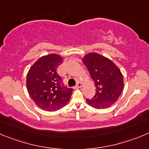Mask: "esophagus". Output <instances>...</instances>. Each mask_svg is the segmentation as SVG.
I'll use <instances>...</instances> for the list:
<instances>
[{
    "label": "esophagus",
    "mask_w": 149,
    "mask_h": 149,
    "mask_svg": "<svg viewBox=\"0 0 149 149\" xmlns=\"http://www.w3.org/2000/svg\"><path fill=\"white\" fill-rule=\"evenodd\" d=\"M82 87V83H77V86H75V88H80Z\"/></svg>",
    "instance_id": "1"
}]
</instances>
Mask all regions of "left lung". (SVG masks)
<instances>
[{
  "label": "left lung",
  "mask_w": 149,
  "mask_h": 149,
  "mask_svg": "<svg viewBox=\"0 0 149 149\" xmlns=\"http://www.w3.org/2000/svg\"><path fill=\"white\" fill-rule=\"evenodd\" d=\"M96 86V94L86 102L96 109H104L117 102L124 89V78L119 68L110 59L90 52L82 58Z\"/></svg>",
  "instance_id": "1"
}]
</instances>
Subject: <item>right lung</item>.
<instances>
[{"label": "right lung", "instance_id": "1", "mask_svg": "<svg viewBox=\"0 0 149 149\" xmlns=\"http://www.w3.org/2000/svg\"><path fill=\"white\" fill-rule=\"evenodd\" d=\"M63 63L58 54L39 58L27 74L26 86L30 97L35 104L45 111H56L69 102L73 90L61 85V78L57 69Z\"/></svg>", "mask_w": 149, "mask_h": 149}]
</instances>
